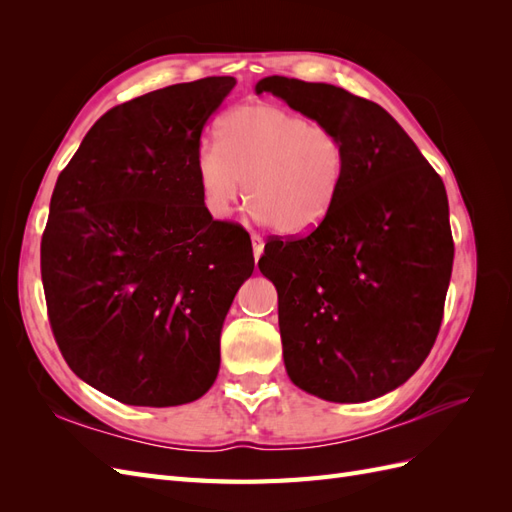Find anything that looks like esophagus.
<instances>
[{
    "label": "esophagus",
    "mask_w": 512,
    "mask_h": 512,
    "mask_svg": "<svg viewBox=\"0 0 512 512\" xmlns=\"http://www.w3.org/2000/svg\"><path fill=\"white\" fill-rule=\"evenodd\" d=\"M252 247H254V258L258 260L262 256V250H265V241H262V237L256 235V232H252Z\"/></svg>",
    "instance_id": "obj_1"
}]
</instances>
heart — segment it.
Here are the masks:
<instances>
[{"mask_svg":"<svg viewBox=\"0 0 512 512\" xmlns=\"http://www.w3.org/2000/svg\"><path fill=\"white\" fill-rule=\"evenodd\" d=\"M344 175L346 147L335 130L271 104L228 113L218 145L196 156L200 198L215 220L237 205L243 179L252 218L284 235H301L327 218Z\"/></svg>","mask_w":512,"mask_h":512,"instance_id":"heart-1","label":"heart"}]
</instances>
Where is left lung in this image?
<instances>
[{
  "instance_id": "left-lung-1",
  "label": "left lung",
  "mask_w": 512,
  "mask_h": 512,
  "mask_svg": "<svg viewBox=\"0 0 512 512\" xmlns=\"http://www.w3.org/2000/svg\"><path fill=\"white\" fill-rule=\"evenodd\" d=\"M262 91L346 147L327 218L303 239H271L258 260L277 288L286 371L337 404L382 397L423 365L440 331L455 256L444 183L380 104L286 76L258 81Z\"/></svg>"
}]
</instances>
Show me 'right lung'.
Masks as SVG:
<instances>
[{"instance_id":"right-lung-1","label":"right lung","mask_w":512,"mask_h":512,"mask_svg":"<svg viewBox=\"0 0 512 512\" xmlns=\"http://www.w3.org/2000/svg\"><path fill=\"white\" fill-rule=\"evenodd\" d=\"M235 85L207 76L111 108L57 177L40 245L51 329L74 374L121 404H190L218 378L254 254L205 209L196 156Z\"/></svg>"}]
</instances>
